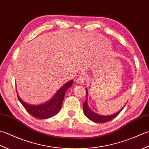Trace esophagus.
<instances>
[{"label": "esophagus", "mask_w": 149, "mask_h": 149, "mask_svg": "<svg viewBox=\"0 0 149 149\" xmlns=\"http://www.w3.org/2000/svg\"><path fill=\"white\" fill-rule=\"evenodd\" d=\"M85 80H86V77H85V76H83V75H80L77 78V82L79 85H83Z\"/></svg>", "instance_id": "34e87169"}]
</instances>
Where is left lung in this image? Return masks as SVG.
<instances>
[{
	"label": "left lung",
	"instance_id": "obj_1",
	"mask_svg": "<svg viewBox=\"0 0 149 149\" xmlns=\"http://www.w3.org/2000/svg\"><path fill=\"white\" fill-rule=\"evenodd\" d=\"M86 102L83 103V107H84V114L86 115V117L89 118V120L91 121H94L95 123H105L107 122V121H111V120H113V118H116L118 114H120V112L123 110V109L124 107L120 110L118 112H117L116 113H115L114 114L112 115H109V116H103V115H100L98 114H96L95 113H94L93 111H91L89 107L87 104V96H88V91L87 88H86Z\"/></svg>",
	"mask_w": 149,
	"mask_h": 149
}]
</instances>
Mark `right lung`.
Segmentation results:
<instances>
[{"label":"right lung","instance_id":"right-lung-1","mask_svg":"<svg viewBox=\"0 0 149 149\" xmlns=\"http://www.w3.org/2000/svg\"><path fill=\"white\" fill-rule=\"evenodd\" d=\"M72 80L69 81L58 91L53 98L49 100V101L40 105H30L27 104L20 98L17 91V93L20 102L29 114L38 119L44 120L55 116L60 111L66 91L72 86Z\"/></svg>","mask_w":149,"mask_h":149}]
</instances>
